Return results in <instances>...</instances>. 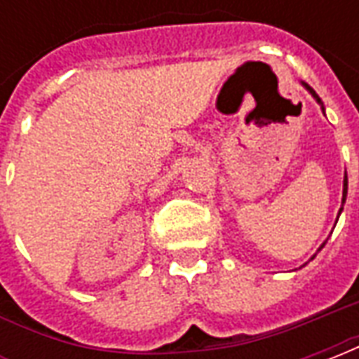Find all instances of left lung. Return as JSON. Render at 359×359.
Returning a JSON list of instances; mask_svg holds the SVG:
<instances>
[{
    "label": "left lung",
    "mask_w": 359,
    "mask_h": 359,
    "mask_svg": "<svg viewBox=\"0 0 359 359\" xmlns=\"http://www.w3.org/2000/svg\"><path fill=\"white\" fill-rule=\"evenodd\" d=\"M300 84H302V86H304V88L308 90L309 94H311V97H313V100H316V102L319 103V105H321V111H323V115H325L323 102H321V97H319V95L316 94V90L311 88V86H308V84H306V82H300ZM346 194H348V177H346V172H344V180H342V203L346 202ZM340 213H342V208H340V210H339V215H340ZM337 221H339V217H337ZM325 244H327V241H325L323 244H321V246H319V250H317V252H321V248H323ZM317 252H316V254H313V256L309 257V262H311V259H313V257L317 256ZM304 265H306V264H304ZM304 265H302V267H304Z\"/></svg>",
    "instance_id": "obj_1"
}]
</instances>
